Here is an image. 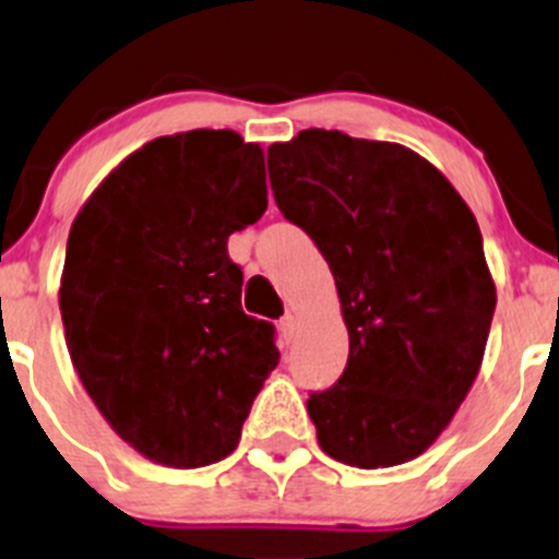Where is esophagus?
<instances>
[{
	"label": "esophagus",
	"mask_w": 559,
	"mask_h": 559,
	"mask_svg": "<svg viewBox=\"0 0 559 559\" xmlns=\"http://www.w3.org/2000/svg\"><path fill=\"white\" fill-rule=\"evenodd\" d=\"M278 330H281V335H284L286 341H292V338H295V333H297V319L292 317V313H286V317L278 322Z\"/></svg>",
	"instance_id": "34e87169"
}]
</instances>
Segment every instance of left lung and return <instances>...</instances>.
I'll use <instances>...</instances> for the list:
<instances>
[{
  "label": "left lung",
  "mask_w": 559,
  "mask_h": 559,
  "mask_svg": "<svg viewBox=\"0 0 559 559\" xmlns=\"http://www.w3.org/2000/svg\"><path fill=\"white\" fill-rule=\"evenodd\" d=\"M270 188L335 278L349 357L308 395L328 456L360 469L420 456L484 360L497 295L456 188L417 153L341 130L267 150Z\"/></svg>",
  "instance_id": "obj_1"
}]
</instances>
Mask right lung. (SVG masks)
<instances>
[{"instance_id":"obj_1","label":"right lung","mask_w":559,"mask_h":559,"mask_svg":"<svg viewBox=\"0 0 559 559\" xmlns=\"http://www.w3.org/2000/svg\"><path fill=\"white\" fill-rule=\"evenodd\" d=\"M264 210L259 144L188 130L135 150L73 221L59 286L70 360L111 429L166 467L229 456L281 360L226 251Z\"/></svg>"}]
</instances>
